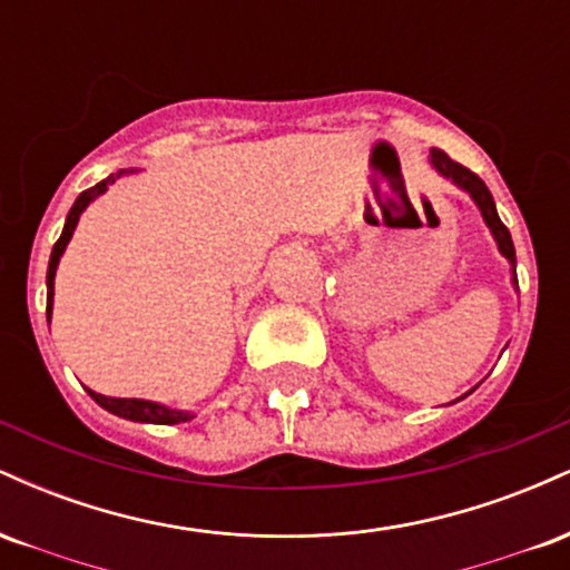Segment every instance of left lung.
<instances>
[{
	"label": "left lung",
	"mask_w": 570,
	"mask_h": 570,
	"mask_svg": "<svg viewBox=\"0 0 570 570\" xmlns=\"http://www.w3.org/2000/svg\"><path fill=\"white\" fill-rule=\"evenodd\" d=\"M431 166H434L442 176H448V179L453 181V185H458L461 189H466V193L472 195V200L476 203V208H480V212H482V219H485V225L490 227V233H493L495 244H499V252L509 259V265H512V284H517V273H514L517 257H514L512 235H509L507 225H503V222L499 219V212H495L493 195H490V189L485 187V181H482L474 171H469L466 166H461V163L450 160V155L442 153V149H431Z\"/></svg>",
	"instance_id": "obj_1"
}]
</instances>
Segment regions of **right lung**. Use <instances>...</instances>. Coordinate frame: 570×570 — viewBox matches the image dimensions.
Returning a JSON list of instances; mask_svg holds the SVG:
<instances>
[{
  "mask_svg": "<svg viewBox=\"0 0 570 570\" xmlns=\"http://www.w3.org/2000/svg\"><path fill=\"white\" fill-rule=\"evenodd\" d=\"M126 171H117V174H109L107 179L98 181L96 187L85 189L80 193V198L75 200V206H71L69 217H67V225H63V233L61 238L56 240L53 246V254H50V265H48V322H50V311H53V281H56V267H58V259H61L63 248H67L71 233H75L77 222H80V214L88 208V203L98 198L101 193H107L109 185H115L120 176ZM88 394L96 399V404H101L104 410L112 412V415H120V417H128V421H139V423H163V426H171V423H185L189 417H195L193 412L187 410H171L166 407V404H158V402H147V399H115V396H104V394H96V391L88 389Z\"/></svg>",
  "mask_w": 570,
  "mask_h": 570,
  "instance_id": "right-lung-1",
  "label": "right lung"
}]
</instances>
